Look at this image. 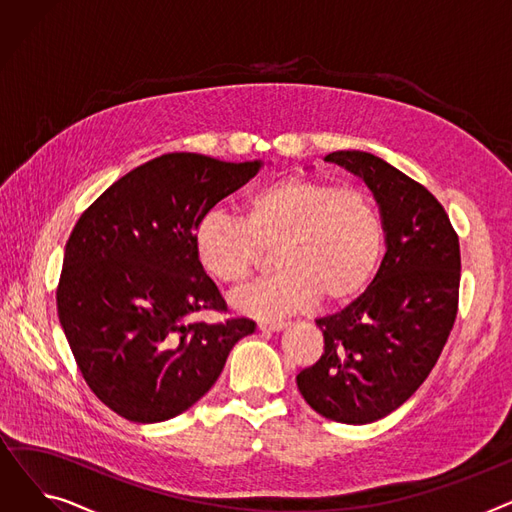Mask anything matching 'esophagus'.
<instances>
[{
    "instance_id": "esophagus-1",
    "label": "esophagus",
    "mask_w": 512,
    "mask_h": 512,
    "mask_svg": "<svg viewBox=\"0 0 512 512\" xmlns=\"http://www.w3.org/2000/svg\"><path fill=\"white\" fill-rule=\"evenodd\" d=\"M286 328H288L286 321H259L261 332H282Z\"/></svg>"
}]
</instances>
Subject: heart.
I'll list each match as a JSON object with an SVG mask.
<instances>
[{
	"label": "heart",
	"mask_w": 512,
	"mask_h": 512,
	"mask_svg": "<svg viewBox=\"0 0 512 512\" xmlns=\"http://www.w3.org/2000/svg\"><path fill=\"white\" fill-rule=\"evenodd\" d=\"M382 242V218L369 195L307 176L257 188L238 220L207 211L193 230L203 274L228 288L253 276L261 251H274L280 274L234 299L238 311L257 317L357 297L378 267Z\"/></svg>",
	"instance_id": "1"
}]
</instances>
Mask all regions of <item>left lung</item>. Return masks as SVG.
<instances>
[{
  "label": "left lung",
  "instance_id": "8db88e82",
  "mask_svg": "<svg viewBox=\"0 0 512 512\" xmlns=\"http://www.w3.org/2000/svg\"><path fill=\"white\" fill-rule=\"evenodd\" d=\"M324 159L367 184L386 253L357 301L315 319L324 355L297 386L319 415L365 425L405 405L442 353L459 305V236L438 199L388 161L365 151Z\"/></svg>",
  "mask_w": 512,
  "mask_h": 512
}]
</instances>
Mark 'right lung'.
Wrapping results in <instances>:
<instances>
[{
  "mask_svg": "<svg viewBox=\"0 0 512 512\" xmlns=\"http://www.w3.org/2000/svg\"><path fill=\"white\" fill-rule=\"evenodd\" d=\"M261 159L228 164L168 153L128 172L83 213L64 253L58 315L95 396L134 423L168 421L209 392L251 319L203 324L224 311L199 267L193 230L247 184Z\"/></svg>",
  "mask_w": 512,
  "mask_h": 512,
  "instance_id": "add662e5",
  "label": "right lung"
}]
</instances>
